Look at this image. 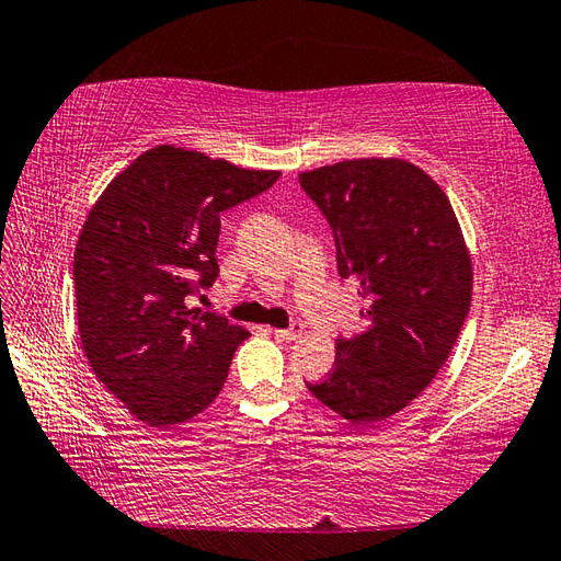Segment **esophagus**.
<instances>
[{
    "instance_id": "obj_1",
    "label": "esophagus",
    "mask_w": 561,
    "mask_h": 561,
    "mask_svg": "<svg viewBox=\"0 0 561 561\" xmlns=\"http://www.w3.org/2000/svg\"><path fill=\"white\" fill-rule=\"evenodd\" d=\"M301 332H304V325H301V323H294V325L287 328V330H277V328H274L272 335L279 337V340H299Z\"/></svg>"
}]
</instances>
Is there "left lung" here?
<instances>
[{
  "label": "left lung",
  "mask_w": 561,
  "mask_h": 561,
  "mask_svg": "<svg viewBox=\"0 0 561 561\" xmlns=\"http://www.w3.org/2000/svg\"><path fill=\"white\" fill-rule=\"evenodd\" d=\"M356 282L362 332L335 342V368L306 383L354 426L400 412L456 347L472 301V262L450 202L402 159H354L299 175Z\"/></svg>",
  "instance_id": "8db88e82"
}]
</instances>
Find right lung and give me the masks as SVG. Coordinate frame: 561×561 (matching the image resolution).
<instances>
[{"mask_svg":"<svg viewBox=\"0 0 561 561\" xmlns=\"http://www.w3.org/2000/svg\"><path fill=\"white\" fill-rule=\"evenodd\" d=\"M277 178L161 145L91 207L75 250L79 337L93 374L135 420L173 428L221 392L250 332L185 304L219 274V214Z\"/></svg>","mask_w":561,"mask_h":561,"instance_id":"right-lung-1","label":"right lung"}]
</instances>
